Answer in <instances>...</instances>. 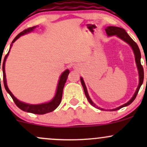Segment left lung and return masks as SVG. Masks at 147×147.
I'll use <instances>...</instances> for the list:
<instances>
[{
    "mask_svg": "<svg viewBox=\"0 0 147 147\" xmlns=\"http://www.w3.org/2000/svg\"><path fill=\"white\" fill-rule=\"evenodd\" d=\"M105 30H106V34H108V36L117 35L118 37H119L120 38H122V40H124V41L126 42L127 43H129V44L131 45V48H132V49H133V52H134L135 57H136V64H137L138 71H139L140 83H139V85H138L137 90H136V92H135L134 95L133 96L132 98L130 99V100L127 103L123 104L122 106H120L119 107L116 108V109H113V110H111V111H117V110H119V109H122V108H123V107H124V106H129V104H131V103H132L133 101L135 100V99H136V96H137L138 93V91H139L140 88V87L142 86V83H143V80H144V69H143L142 65H141V61H140L141 53H140V51L139 48H138L137 43H136V42L133 41L132 38H131V37L129 36V35L127 33H126V32L125 31V30H124V29H122V28H118V27H114V26L107 27V28H106L105 29ZM80 79H81V82H82V86H83L84 92H85L86 97L87 99L88 100V102H90L92 106L97 107V106H95V104L92 102V100L90 99V97H89L88 94V91H87L86 87L85 84H84L83 79L81 77ZM98 109H100V108H98ZM101 110H104V109H101Z\"/></svg>",
    "mask_w": 147,
    "mask_h": 147,
    "instance_id": "8db88e82",
    "label": "left lung"
}]
</instances>
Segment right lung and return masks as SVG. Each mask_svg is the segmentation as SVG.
Instances as JSON below:
<instances>
[{
    "mask_svg": "<svg viewBox=\"0 0 147 147\" xmlns=\"http://www.w3.org/2000/svg\"><path fill=\"white\" fill-rule=\"evenodd\" d=\"M34 28H36V26L32 27V28H28V29H25V30H23V32H21V33L18 34L17 36L15 37L14 39L13 40V41L11 42V45H10V48H9V50H10V49H11V46H12V43H14V42H15V41H16V39H18V38H19L21 36H22V35H23V34H25L32 31ZM9 52H7V54L5 55V57L4 60H3V63L2 67H3V83H4L5 88L7 92L9 94V95L11 96V98H12V99H13V101H14L15 104H16V105L20 109H21L22 111H25V112L32 113L38 114V115H43V114L48 113L52 112V111L55 110V109L58 107V106L60 104L61 102L63 87H64V85H65V82H66L67 79H68V76L69 75V72H70V71H69L68 70H65V71L62 73V75H61L60 79H59V83H58V86H57L56 95H55V97H54L53 99H52L51 102H50L48 103H45V104H37V105H32V104H25V103L20 102L19 100H18V99L12 95V93H11V91L9 90L7 86L5 72V61H6L7 57L8 55H9ZM0 69H1V64H0Z\"/></svg>",
    "mask_w": 147,
    "mask_h": 147,
    "instance_id": "add662e5",
    "label": "right lung"
}]
</instances>
